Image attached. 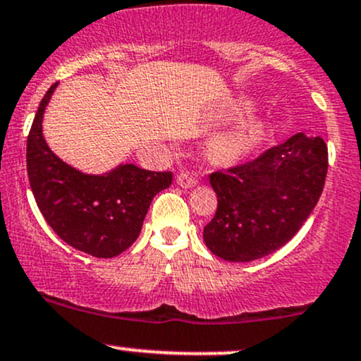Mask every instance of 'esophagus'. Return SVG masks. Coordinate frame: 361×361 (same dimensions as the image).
Returning <instances> with one entry per match:
<instances>
[{
  "label": "esophagus",
  "instance_id": "34e87169",
  "mask_svg": "<svg viewBox=\"0 0 361 361\" xmlns=\"http://www.w3.org/2000/svg\"><path fill=\"white\" fill-rule=\"evenodd\" d=\"M178 185H180L181 188H192L197 185V180L195 176H193L192 173H180L178 174Z\"/></svg>",
  "mask_w": 361,
  "mask_h": 361
}]
</instances>
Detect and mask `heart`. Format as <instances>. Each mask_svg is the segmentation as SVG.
Segmentation results:
<instances>
[{"label":"heart","mask_w":361,"mask_h":361,"mask_svg":"<svg viewBox=\"0 0 361 361\" xmlns=\"http://www.w3.org/2000/svg\"><path fill=\"white\" fill-rule=\"evenodd\" d=\"M264 126L260 123H248V125L240 126V128L233 130V132L223 133L212 142V154L214 157L221 161H229L241 157L247 154L248 150L255 147L259 144L260 137H262Z\"/></svg>","instance_id":"heart-1"}]
</instances>
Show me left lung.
Here are the masks:
<instances>
[{"mask_svg": "<svg viewBox=\"0 0 361 361\" xmlns=\"http://www.w3.org/2000/svg\"><path fill=\"white\" fill-rule=\"evenodd\" d=\"M322 137L296 133L255 159L211 173L217 211L204 241L228 262H250L279 250L308 219L327 174Z\"/></svg>", "mask_w": 361, "mask_h": 361, "instance_id": "left-lung-1", "label": "left lung"}]
</instances>
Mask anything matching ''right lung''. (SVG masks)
Segmentation results:
<instances>
[{
	"instance_id": "right-lung-1",
	"label": "right lung",
	"mask_w": 361,
	"mask_h": 361,
	"mask_svg": "<svg viewBox=\"0 0 361 361\" xmlns=\"http://www.w3.org/2000/svg\"><path fill=\"white\" fill-rule=\"evenodd\" d=\"M58 84L42 97L27 137L30 188L47 224L70 247L97 259L120 255L140 235L154 197L173 181L171 171L156 173L120 164L106 174H85L47 147L42 118Z\"/></svg>"
}]
</instances>
